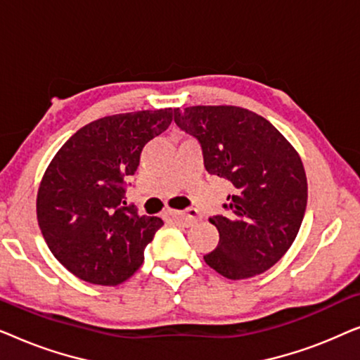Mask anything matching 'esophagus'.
Returning <instances> with one entry per match:
<instances>
[{"label": "esophagus", "mask_w": 360, "mask_h": 360, "mask_svg": "<svg viewBox=\"0 0 360 360\" xmlns=\"http://www.w3.org/2000/svg\"><path fill=\"white\" fill-rule=\"evenodd\" d=\"M169 216L174 221H180V223H184L186 226L193 224L198 221V213H196L195 210H188V211H170Z\"/></svg>", "instance_id": "esophagus-1"}]
</instances>
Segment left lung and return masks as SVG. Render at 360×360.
<instances>
[{
  "mask_svg": "<svg viewBox=\"0 0 360 360\" xmlns=\"http://www.w3.org/2000/svg\"><path fill=\"white\" fill-rule=\"evenodd\" d=\"M174 120L200 141L206 170L233 185L226 213L210 218L219 244L205 262L231 280L269 270L293 244L307 210L297 149L265 117L240 106L175 108Z\"/></svg>",
  "mask_w": 360,
  "mask_h": 360,
  "instance_id": "left-lung-1",
  "label": "left lung"
}]
</instances>
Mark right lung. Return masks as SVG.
I'll use <instances>...</instances> for the list:
<instances>
[{
    "instance_id": "obj_1",
    "label": "right lung",
    "mask_w": 360,
    "mask_h": 360,
    "mask_svg": "<svg viewBox=\"0 0 360 360\" xmlns=\"http://www.w3.org/2000/svg\"><path fill=\"white\" fill-rule=\"evenodd\" d=\"M172 120V108L100 117L53 155L37 190V223L53 257L75 277L112 287L144 262L164 221L127 206L124 185L144 146Z\"/></svg>"
}]
</instances>
